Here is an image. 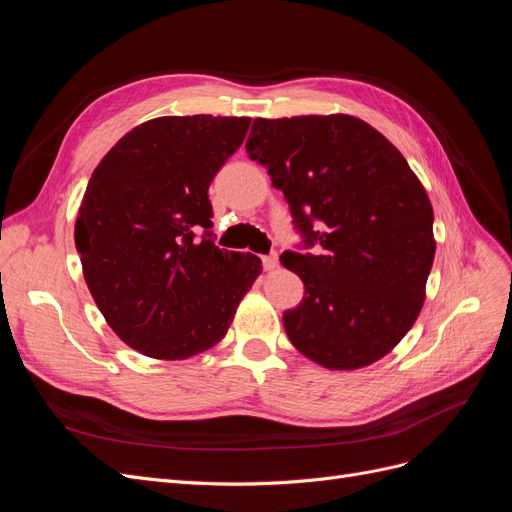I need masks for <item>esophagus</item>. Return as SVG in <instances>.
<instances>
[{
    "label": "esophagus",
    "instance_id": "1",
    "mask_svg": "<svg viewBox=\"0 0 512 512\" xmlns=\"http://www.w3.org/2000/svg\"><path fill=\"white\" fill-rule=\"evenodd\" d=\"M277 254H269V256H262V269L265 271H275L277 269Z\"/></svg>",
    "mask_w": 512,
    "mask_h": 512
}]
</instances>
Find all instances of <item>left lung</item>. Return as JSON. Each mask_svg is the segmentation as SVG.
I'll use <instances>...</instances> for the list:
<instances>
[{
  "label": "left lung",
  "mask_w": 512,
  "mask_h": 512,
  "mask_svg": "<svg viewBox=\"0 0 512 512\" xmlns=\"http://www.w3.org/2000/svg\"><path fill=\"white\" fill-rule=\"evenodd\" d=\"M245 149L284 192L301 235V252L282 254L305 286L282 318L292 346L329 369L376 363L425 301L436 241L421 181L350 115L254 119Z\"/></svg>",
  "instance_id": "left-lung-1"
}]
</instances>
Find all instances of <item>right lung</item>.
<instances>
[{
    "mask_svg": "<svg viewBox=\"0 0 512 512\" xmlns=\"http://www.w3.org/2000/svg\"><path fill=\"white\" fill-rule=\"evenodd\" d=\"M250 117H158L106 153L74 226L87 288L123 342L177 361L215 346L260 258L213 243L209 185Z\"/></svg>",
    "mask_w": 512,
    "mask_h": 512,
    "instance_id": "1",
    "label": "right lung"
}]
</instances>
